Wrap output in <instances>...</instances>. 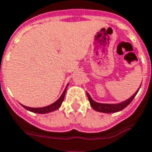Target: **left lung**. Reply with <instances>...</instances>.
<instances>
[{
	"instance_id": "obj_1",
	"label": "left lung",
	"mask_w": 152,
	"mask_h": 152,
	"mask_svg": "<svg viewBox=\"0 0 152 152\" xmlns=\"http://www.w3.org/2000/svg\"><path fill=\"white\" fill-rule=\"evenodd\" d=\"M141 85H140V88H141ZM140 88H138L136 92L132 96H130L129 99L124 100V101L121 102H118V103H100V102H97L94 101L92 99V98L91 97V96L88 92L87 96L88 99V101L90 102V105L96 111L100 113H113L121 111V110H123L128 106L129 104L132 102V100L134 99V98L136 96L137 93L138 92L139 89H140Z\"/></svg>"
}]
</instances>
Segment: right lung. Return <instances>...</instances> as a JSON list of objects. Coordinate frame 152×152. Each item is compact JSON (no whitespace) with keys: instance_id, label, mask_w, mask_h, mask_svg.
I'll use <instances>...</instances> for the list:
<instances>
[{"instance_id":"right-lung-1","label":"right lung","mask_w":152,"mask_h":152,"mask_svg":"<svg viewBox=\"0 0 152 152\" xmlns=\"http://www.w3.org/2000/svg\"><path fill=\"white\" fill-rule=\"evenodd\" d=\"M69 83L67 84L66 88H65V89L63 91L62 95L61 96V97L59 98L58 99L56 100V102H54L53 103L50 104V105H49V106H44V107H38V108H33V107H28V106H24L22 104H21L22 106H23L26 110H28L30 112L35 113H39V114H46V113H49L53 112L55 110H58L59 108L61 106V104H62L63 101L64 99V96H65V93H66V91H67V88L68 87Z\"/></svg>"}]
</instances>
